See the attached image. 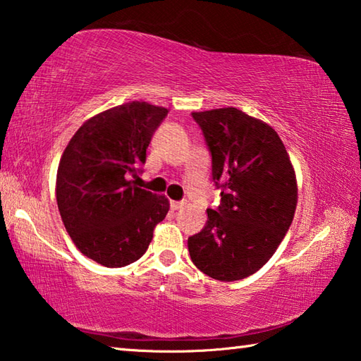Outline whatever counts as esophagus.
<instances>
[{"instance_id":"obj_1","label":"esophagus","mask_w":361,"mask_h":361,"mask_svg":"<svg viewBox=\"0 0 361 361\" xmlns=\"http://www.w3.org/2000/svg\"><path fill=\"white\" fill-rule=\"evenodd\" d=\"M183 207V202L182 201H171V209L173 210H179Z\"/></svg>"}]
</instances>
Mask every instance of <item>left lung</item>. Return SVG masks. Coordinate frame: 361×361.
I'll return each instance as SVG.
<instances>
[{"label": "left lung", "instance_id": "1", "mask_svg": "<svg viewBox=\"0 0 361 361\" xmlns=\"http://www.w3.org/2000/svg\"><path fill=\"white\" fill-rule=\"evenodd\" d=\"M212 159L220 206L188 237L202 274L220 281L253 275L286 235L297 206V182L278 133L237 108L192 113Z\"/></svg>", "mask_w": 361, "mask_h": 361}]
</instances>
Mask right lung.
<instances>
[{"instance_id":"obj_1","label":"right lung","mask_w":361,"mask_h":361,"mask_svg":"<svg viewBox=\"0 0 361 361\" xmlns=\"http://www.w3.org/2000/svg\"><path fill=\"white\" fill-rule=\"evenodd\" d=\"M168 110L146 102L114 106L81 126L61 157L56 201L77 248L105 267L146 253L169 202L135 185L146 149Z\"/></svg>"}]
</instances>
